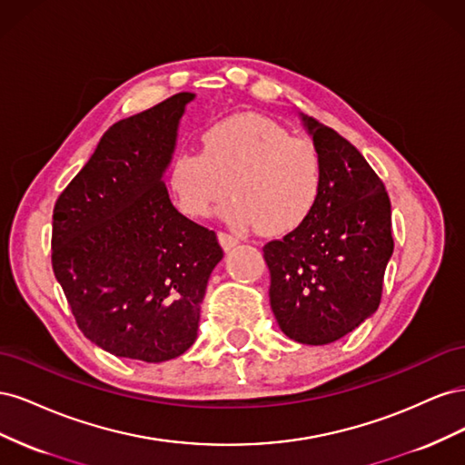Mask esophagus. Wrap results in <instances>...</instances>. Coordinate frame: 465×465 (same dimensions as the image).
Instances as JSON below:
<instances>
[{
    "label": "esophagus",
    "mask_w": 465,
    "mask_h": 465,
    "mask_svg": "<svg viewBox=\"0 0 465 465\" xmlns=\"http://www.w3.org/2000/svg\"><path fill=\"white\" fill-rule=\"evenodd\" d=\"M219 242L224 250H232L241 241H238V236H234L231 232H219Z\"/></svg>",
    "instance_id": "obj_1"
}]
</instances>
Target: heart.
<instances>
[{"label":"heart","mask_w":465,"mask_h":465,"mask_svg":"<svg viewBox=\"0 0 465 465\" xmlns=\"http://www.w3.org/2000/svg\"><path fill=\"white\" fill-rule=\"evenodd\" d=\"M232 221L283 234L314 211L323 186L318 145L270 118L241 114L205 132L202 153H182L171 166V188L186 215L202 219L229 193Z\"/></svg>","instance_id":"heart-1"}]
</instances>
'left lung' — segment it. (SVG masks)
Returning <instances> with one entry per match:
<instances>
[{
	"label": "left lung",
	"instance_id": "8db88e82",
	"mask_svg": "<svg viewBox=\"0 0 465 465\" xmlns=\"http://www.w3.org/2000/svg\"><path fill=\"white\" fill-rule=\"evenodd\" d=\"M302 122L323 159L320 200L297 229L263 246V258L281 331L326 345L376 312L393 252L391 205L384 182L345 137L311 116Z\"/></svg>",
	"mask_w": 465,
	"mask_h": 465
}]
</instances>
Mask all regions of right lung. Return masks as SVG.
Segmentation results:
<instances>
[{"mask_svg":"<svg viewBox=\"0 0 465 465\" xmlns=\"http://www.w3.org/2000/svg\"><path fill=\"white\" fill-rule=\"evenodd\" d=\"M193 93L116 122L54 207L52 267L79 330L108 353L180 357L198 337L215 231L173 205L164 173Z\"/></svg>","mask_w":465,"mask_h":465,"instance_id":"right-lung-1","label":"right lung"}]
</instances>
